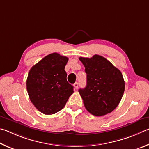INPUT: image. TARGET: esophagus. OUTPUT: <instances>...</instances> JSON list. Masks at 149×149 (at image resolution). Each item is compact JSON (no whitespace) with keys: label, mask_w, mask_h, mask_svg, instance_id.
I'll return each instance as SVG.
<instances>
[{"label":"esophagus","mask_w":149,"mask_h":149,"mask_svg":"<svg viewBox=\"0 0 149 149\" xmlns=\"http://www.w3.org/2000/svg\"><path fill=\"white\" fill-rule=\"evenodd\" d=\"M73 86H74V88L75 89H78V87H79V83L78 82H75L74 84H73Z\"/></svg>","instance_id":"esophagus-1"}]
</instances>
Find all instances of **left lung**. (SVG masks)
<instances>
[{
    "label": "left lung",
    "instance_id": "8db88e82",
    "mask_svg": "<svg viewBox=\"0 0 149 149\" xmlns=\"http://www.w3.org/2000/svg\"><path fill=\"white\" fill-rule=\"evenodd\" d=\"M79 59L87 75L86 86L79 90L85 108L97 116L111 113L120 102L125 90L120 70L99 55Z\"/></svg>",
    "mask_w": 149,
    "mask_h": 149
}]
</instances>
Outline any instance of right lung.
Segmentation results:
<instances>
[{
    "label": "right lung",
    "mask_w": 149,
    "mask_h": 149,
    "mask_svg": "<svg viewBox=\"0 0 149 149\" xmlns=\"http://www.w3.org/2000/svg\"><path fill=\"white\" fill-rule=\"evenodd\" d=\"M69 60L52 53L44 57L29 72L27 90L34 106L44 114H53L64 107L73 86L67 80L65 67Z\"/></svg>",
    "instance_id": "1"
}]
</instances>
